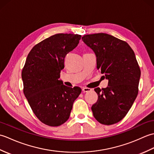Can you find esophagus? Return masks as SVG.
<instances>
[{"label": "esophagus", "mask_w": 154, "mask_h": 154, "mask_svg": "<svg viewBox=\"0 0 154 154\" xmlns=\"http://www.w3.org/2000/svg\"><path fill=\"white\" fill-rule=\"evenodd\" d=\"M82 90L84 93H87L92 91V89H91V88H88V87H83Z\"/></svg>", "instance_id": "obj_1"}]
</instances>
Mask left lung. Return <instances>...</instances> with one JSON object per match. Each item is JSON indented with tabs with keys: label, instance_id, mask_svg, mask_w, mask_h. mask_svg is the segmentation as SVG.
I'll use <instances>...</instances> for the list:
<instances>
[{
	"label": "left lung",
	"instance_id": "left-lung-1",
	"mask_svg": "<svg viewBox=\"0 0 154 154\" xmlns=\"http://www.w3.org/2000/svg\"><path fill=\"white\" fill-rule=\"evenodd\" d=\"M82 40L97 57V67L109 80L108 87L94 89L98 100L91 107L95 119L111 125L128 112L138 93L141 71L135 54L125 41L99 33L85 35Z\"/></svg>",
	"mask_w": 154,
	"mask_h": 154
}]
</instances>
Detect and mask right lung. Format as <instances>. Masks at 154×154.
Returning a JSON list of instances; mask_svg holds the SVG:
<instances>
[{
	"mask_svg": "<svg viewBox=\"0 0 154 154\" xmlns=\"http://www.w3.org/2000/svg\"><path fill=\"white\" fill-rule=\"evenodd\" d=\"M81 35L57 34L37 44L28 54L22 69L24 94L33 112L42 123L58 126L69 119L79 87L59 80L69 52L77 46Z\"/></svg>",
	"mask_w": 154,
	"mask_h": 154,
	"instance_id": "add662e5",
	"label": "right lung"
}]
</instances>
